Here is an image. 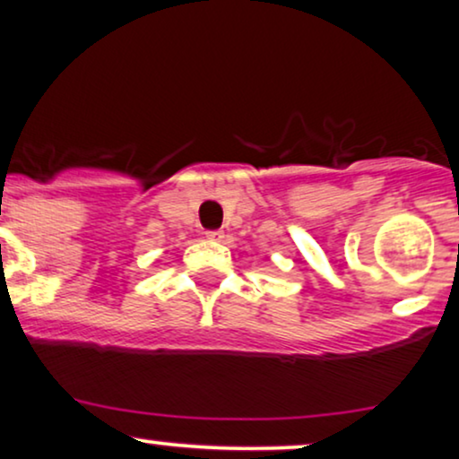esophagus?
Listing matches in <instances>:
<instances>
[{
    "instance_id": "1",
    "label": "esophagus",
    "mask_w": 459,
    "mask_h": 459,
    "mask_svg": "<svg viewBox=\"0 0 459 459\" xmlns=\"http://www.w3.org/2000/svg\"><path fill=\"white\" fill-rule=\"evenodd\" d=\"M206 238L211 242H221L225 238V234L221 230H211V231H206Z\"/></svg>"
}]
</instances>
